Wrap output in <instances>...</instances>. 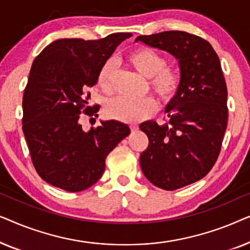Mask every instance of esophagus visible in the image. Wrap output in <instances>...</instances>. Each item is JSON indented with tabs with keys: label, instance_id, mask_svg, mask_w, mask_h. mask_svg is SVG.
I'll list each match as a JSON object with an SVG mask.
<instances>
[{
	"label": "esophagus",
	"instance_id": "obj_1",
	"mask_svg": "<svg viewBox=\"0 0 250 250\" xmlns=\"http://www.w3.org/2000/svg\"><path fill=\"white\" fill-rule=\"evenodd\" d=\"M138 128H139L138 125H131V131H132V132L136 131V129H138Z\"/></svg>",
	"mask_w": 250,
	"mask_h": 250
}]
</instances>
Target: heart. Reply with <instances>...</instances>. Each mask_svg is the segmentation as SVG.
I'll return each instance as SVG.
<instances>
[{
    "label": "heart",
    "instance_id": "obj_1",
    "mask_svg": "<svg viewBox=\"0 0 250 250\" xmlns=\"http://www.w3.org/2000/svg\"><path fill=\"white\" fill-rule=\"evenodd\" d=\"M127 62L136 73L149 78V86L163 102H168L175 97L181 86V74L175 68L167 67L163 54L149 46H141L128 54ZM114 62L107 60L98 73V85L109 93L112 88ZM156 104L151 98L139 100L124 97L115 98L105 105V115L119 122L135 123L149 117L155 111Z\"/></svg>",
    "mask_w": 250,
    "mask_h": 250
}]
</instances>
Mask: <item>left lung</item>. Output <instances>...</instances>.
Masks as SVG:
<instances>
[{
  "instance_id": "8db88e82",
  "label": "left lung",
  "mask_w": 250,
  "mask_h": 250,
  "mask_svg": "<svg viewBox=\"0 0 250 250\" xmlns=\"http://www.w3.org/2000/svg\"><path fill=\"white\" fill-rule=\"evenodd\" d=\"M135 42L166 51L179 61L181 86L165 108L169 122L140 124L149 139L140 165L156 187L180 189L203 179L220 155L228 124L220 59L207 41L180 30L141 35Z\"/></svg>"
}]
</instances>
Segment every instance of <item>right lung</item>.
I'll return each mask as SVG.
<instances>
[{
    "label": "right lung",
    "mask_w": 250,
    "mask_h": 250,
    "mask_svg": "<svg viewBox=\"0 0 250 250\" xmlns=\"http://www.w3.org/2000/svg\"><path fill=\"white\" fill-rule=\"evenodd\" d=\"M131 36L57 40L34 60L22 99V131L36 172L51 186L68 192L93 186L109 152L131 132L114 119L90 131L80 123L82 112L98 116L100 105L85 108L87 90L98 83L99 70L116 47Z\"/></svg>",
    "instance_id": "right-lung-1"
}]
</instances>
